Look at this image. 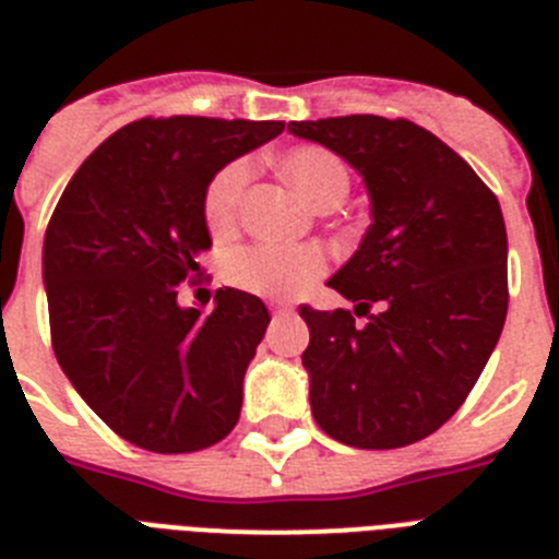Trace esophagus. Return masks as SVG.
I'll list each match as a JSON object with an SVG mask.
<instances>
[{"label":"esophagus","instance_id":"esophagus-1","mask_svg":"<svg viewBox=\"0 0 559 559\" xmlns=\"http://www.w3.org/2000/svg\"><path fill=\"white\" fill-rule=\"evenodd\" d=\"M271 313H274V319H283V316L294 313V308H288V305H283V308H274V310H271Z\"/></svg>","mask_w":559,"mask_h":559}]
</instances>
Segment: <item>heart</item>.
<instances>
[{
  "mask_svg": "<svg viewBox=\"0 0 559 559\" xmlns=\"http://www.w3.org/2000/svg\"><path fill=\"white\" fill-rule=\"evenodd\" d=\"M280 167L290 185L319 210H335L349 192V170L322 145H299L283 153ZM249 162H231L204 192V221L212 237H226L237 224L240 199L249 185ZM328 271V257L316 246L251 243L226 263L229 283L269 299H290L308 290Z\"/></svg>",
  "mask_w": 559,
  "mask_h": 559,
  "instance_id": "1",
  "label": "heart"
}]
</instances>
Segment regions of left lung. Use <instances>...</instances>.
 I'll list each match as a JSON object with an SVG mask.
<instances>
[{
  "label": "left lung",
  "instance_id": "obj_1",
  "mask_svg": "<svg viewBox=\"0 0 559 559\" xmlns=\"http://www.w3.org/2000/svg\"><path fill=\"white\" fill-rule=\"evenodd\" d=\"M288 131L344 156L372 199V226L328 283L358 302L367 324L344 308H299L313 417L344 445H412L456 414L503 330L507 226L496 192L400 117L349 114Z\"/></svg>",
  "mask_w": 559,
  "mask_h": 559
}]
</instances>
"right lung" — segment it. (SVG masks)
<instances>
[{"mask_svg": "<svg viewBox=\"0 0 559 559\" xmlns=\"http://www.w3.org/2000/svg\"><path fill=\"white\" fill-rule=\"evenodd\" d=\"M285 122L142 117L72 176L44 235L49 335L63 374L126 442L153 453L215 445L240 419L243 374L271 316L218 288L179 308L212 246L204 192L215 173Z\"/></svg>", "mask_w": 559, "mask_h": 559, "instance_id": "obj_1", "label": "right lung"}]
</instances>
